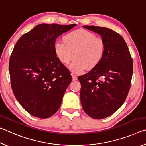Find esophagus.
I'll list each match as a JSON object with an SVG mask.
<instances>
[{
    "mask_svg": "<svg viewBox=\"0 0 146 146\" xmlns=\"http://www.w3.org/2000/svg\"><path fill=\"white\" fill-rule=\"evenodd\" d=\"M72 78L73 81H75L77 80V76L75 75H72Z\"/></svg>",
    "mask_w": 146,
    "mask_h": 146,
    "instance_id": "obj_1",
    "label": "esophagus"
}]
</instances>
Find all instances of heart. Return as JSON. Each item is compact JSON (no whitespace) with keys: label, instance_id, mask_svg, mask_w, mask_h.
Instances as JSON below:
<instances>
[{"label":"heart","instance_id":"heart-1","mask_svg":"<svg viewBox=\"0 0 146 146\" xmlns=\"http://www.w3.org/2000/svg\"><path fill=\"white\" fill-rule=\"evenodd\" d=\"M54 49L62 63L68 64L73 56L70 68L74 73L80 74L86 69L95 68L102 60L106 50L103 39L84 29H78L68 33L64 41L55 42Z\"/></svg>","mask_w":146,"mask_h":146}]
</instances>
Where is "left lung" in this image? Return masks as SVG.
<instances>
[{
    "label": "left lung",
    "mask_w": 146,
    "mask_h": 146,
    "mask_svg": "<svg viewBox=\"0 0 146 146\" xmlns=\"http://www.w3.org/2000/svg\"><path fill=\"white\" fill-rule=\"evenodd\" d=\"M83 27L99 34L106 44L100 62L78 77L84 111L91 118L102 119L113 115L126 99L133 75V59L120 34L102 27Z\"/></svg>",
    "instance_id": "left-lung-1"
}]
</instances>
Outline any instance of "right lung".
<instances>
[{"mask_svg":"<svg viewBox=\"0 0 146 146\" xmlns=\"http://www.w3.org/2000/svg\"><path fill=\"white\" fill-rule=\"evenodd\" d=\"M75 26L38 24L14 46L9 63L11 88L18 102L34 117L49 118L60 108L72 77L54 46L60 35Z\"/></svg>","mask_w":146,"mask_h":146,"instance_id":"right-lung-1","label":"right lung"}]
</instances>
